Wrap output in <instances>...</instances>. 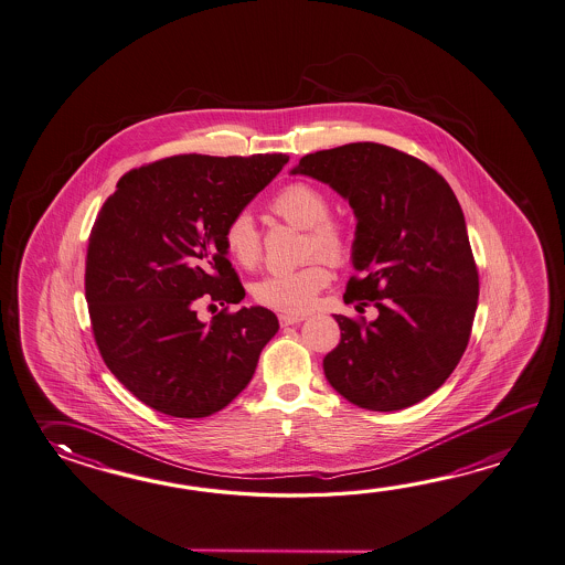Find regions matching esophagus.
Wrapping results in <instances>:
<instances>
[{"instance_id": "1", "label": "esophagus", "mask_w": 565, "mask_h": 565, "mask_svg": "<svg viewBox=\"0 0 565 565\" xmlns=\"http://www.w3.org/2000/svg\"><path fill=\"white\" fill-rule=\"evenodd\" d=\"M303 322V316H289V313H281L279 316V323L281 326H294V323Z\"/></svg>"}]
</instances>
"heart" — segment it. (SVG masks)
Masks as SVG:
<instances>
[{
  "label": "heart",
  "mask_w": 565,
  "mask_h": 565,
  "mask_svg": "<svg viewBox=\"0 0 565 565\" xmlns=\"http://www.w3.org/2000/svg\"><path fill=\"white\" fill-rule=\"evenodd\" d=\"M271 209L289 225L306 230L303 257L313 259L300 269L259 279L254 298L269 310L301 316L313 308L318 294L330 284L332 274L324 259L342 262L348 255V233L342 223L330 217V199L311 184H288L274 196ZM223 243L231 259L242 267H255L262 262V235L249 211H239L227 221Z\"/></svg>",
  "instance_id": "b5f03b06"
}]
</instances>
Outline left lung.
Here are the masks:
<instances>
[{
  "label": "left lung",
  "mask_w": 565,
  "mask_h": 565,
  "mask_svg": "<svg viewBox=\"0 0 565 565\" xmlns=\"http://www.w3.org/2000/svg\"><path fill=\"white\" fill-rule=\"evenodd\" d=\"M291 174L330 184L354 209L360 277H350L344 301L379 308L370 323L334 316L342 338L323 358L326 379L360 408L420 403L457 369L479 298L457 196L426 162L379 142L311 152Z\"/></svg>",
  "instance_id": "8db88e82"
}]
</instances>
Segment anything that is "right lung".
Segmentation results:
<instances>
[{
	"label": "right lung",
	"mask_w": 565,
	"mask_h": 565,
	"mask_svg": "<svg viewBox=\"0 0 565 565\" xmlns=\"http://www.w3.org/2000/svg\"><path fill=\"white\" fill-rule=\"evenodd\" d=\"M288 154H179L128 171L88 237L86 301L104 364L140 403L177 418L213 415L254 376L276 313L199 301L245 298L223 243L227 221L271 183Z\"/></svg>",
	"instance_id": "right-lung-1"
}]
</instances>
